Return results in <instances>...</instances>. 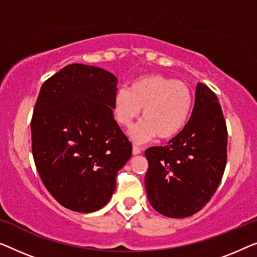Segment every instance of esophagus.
Returning a JSON list of instances; mask_svg holds the SVG:
<instances>
[{
  "instance_id": "obj_1",
  "label": "esophagus",
  "mask_w": 257,
  "mask_h": 257,
  "mask_svg": "<svg viewBox=\"0 0 257 257\" xmlns=\"http://www.w3.org/2000/svg\"><path fill=\"white\" fill-rule=\"evenodd\" d=\"M142 153V150H141V148H139L137 146H135V144H134L133 146V154L134 155H139V154H141Z\"/></svg>"
}]
</instances>
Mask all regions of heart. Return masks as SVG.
<instances>
[{"label":"heart","mask_w":257,"mask_h":257,"mask_svg":"<svg viewBox=\"0 0 257 257\" xmlns=\"http://www.w3.org/2000/svg\"><path fill=\"white\" fill-rule=\"evenodd\" d=\"M192 107V94L183 81L147 75L135 81L130 91L121 89L114 99V113L117 123L124 128L140 117L144 121L133 129L136 142H147L157 136L169 140L182 132L189 120Z\"/></svg>","instance_id":"heart-1"}]
</instances>
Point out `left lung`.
<instances>
[{"instance_id": "8db88e82", "label": "left lung", "mask_w": 257, "mask_h": 257, "mask_svg": "<svg viewBox=\"0 0 257 257\" xmlns=\"http://www.w3.org/2000/svg\"><path fill=\"white\" fill-rule=\"evenodd\" d=\"M148 199L169 218L199 212L215 193L227 162V127L218 97L199 82L190 120L165 147L146 151Z\"/></svg>"}]
</instances>
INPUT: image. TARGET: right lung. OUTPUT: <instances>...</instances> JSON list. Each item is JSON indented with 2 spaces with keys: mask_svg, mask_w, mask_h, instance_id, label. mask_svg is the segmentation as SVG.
Returning <instances> with one entry per match:
<instances>
[{
  "mask_svg": "<svg viewBox=\"0 0 257 257\" xmlns=\"http://www.w3.org/2000/svg\"><path fill=\"white\" fill-rule=\"evenodd\" d=\"M117 79L71 64L43 84L31 118L32 156L43 184L71 211L103 207L132 143L114 120Z\"/></svg>",
  "mask_w": 257,
  "mask_h": 257,
  "instance_id": "right-lung-1",
  "label": "right lung"
}]
</instances>
